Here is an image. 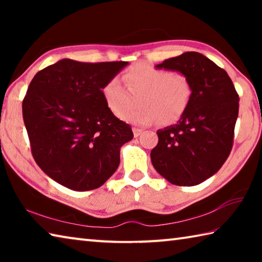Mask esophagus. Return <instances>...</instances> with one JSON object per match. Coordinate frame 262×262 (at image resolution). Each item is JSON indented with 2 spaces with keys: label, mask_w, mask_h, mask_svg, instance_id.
<instances>
[{
  "label": "esophagus",
  "mask_w": 262,
  "mask_h": 262,
  "mask_svg": "<svg viewBox=\"0 0 262 262\" xmlns=\"http://www.w3.org/2000/svg\"><path fill=\"white\" fill-rule=\"evenodd\" d=\"M133 133H134V136L137 137V136L141 135L142 129H140V128H133Z\"/></svg>",
  "instance_id": "obj_1"
}]
</instances>
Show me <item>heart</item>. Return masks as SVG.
<instances>
[{
  "label": "heart",
  "instance_id": "b5f03b06",
  "mask_svg": "<svg viewBox=\"0 0 262 262\" xmlns=\"http://www.w3.org/2000/svg\"><path fill=\"white\" fill-rule=\"evenodd\" d=\"M122 79L126 88L113 77L104 84L101 96L115 117H123L137 126H149L158 120L163 125L178 121L192 100L193 88L188 77L171 70L137 63L123 74ZM134 99L140 107L127 114Z\"/></svg>",
  "mask_w": 262,
  "mask_h": 262
}]
</instances>
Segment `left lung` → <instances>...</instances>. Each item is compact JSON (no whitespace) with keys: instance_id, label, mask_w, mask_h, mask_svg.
<instances>
[{"instance_id":"1","label":"left lung","mask_w":262,"mask_h":262,"mask_svg":"<svg viewBox=\"0 0 262 262\" xmlns=\"http://www.w3.org/2000/svg\"><path fill=\"white\" fill-rule=\"evenodd\" d=\"M156 67L187 76L193 96L176 125L157 130L151 163L171 184L199 185L215 174L231 152L239 96L227 72L198 52H186Z\"/></svg>"}]
</instances>
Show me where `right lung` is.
Instances as JSON below:
<instances>
[{
	"label": "right lung",
	"instance_id": "obj_1",
	"mask_svg": "<svg viewBox=\"0 0 262 262\" xmlns=\"http://www.w3.org/2000/svg\"><path fill=\"white\" fill-rule=\"evenodd\" d=\"M128 62L63 59L35 74L23 100V119L38 166L64 187H100L120 164L132 128L107 108L101 89Z\"/></svg>",
	"mask_w": 262,
	"mask_h": 262
}]
</instances>
